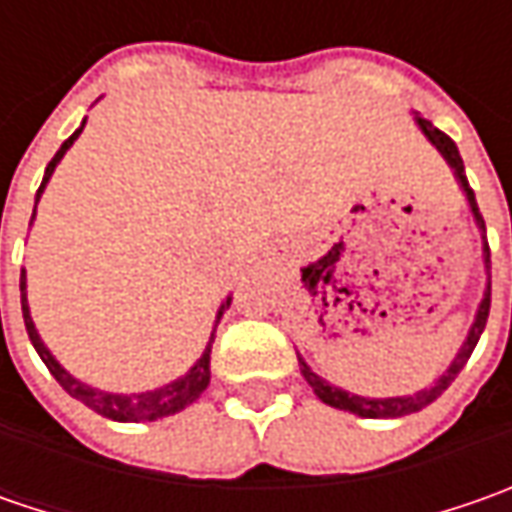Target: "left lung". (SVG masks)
I'll list each match as a JSON object with an SVG mask.
<instances>
[{
	"label": "left lung",
	"instance_id": "8db88e82",
	"mask_svg": "<svg viewBox=\"0 0 512 512\" xmlns=\"http://www.w3.org/2000/svg\"><path fill=\"white\" fill-rule=\"evenodd\" d=\"M419 122V128L424 130V136L439 148L444 159H447V165L453 168L456 173V179L462 182L464 193H467V202H470V210H473V216H476V225L484 230V219L482 213H479V205H476V196H473V190L467 185V176H464V162L462 156H459V148H456V142L442 133L439 128H433L427 119H416ZM484 265L490 267V247H487V236H484ZM487 316H490V282H487V290H484V299L482 305H479V313H476V322L470 327V333H467V342L462 344V350H459V356L453 359V364L447 367V373H444L439 382L433 384V387H424L419 393H413V396H402V399H364V396H350V393H344L339 387H333V384H327L325 379H319L310 367H307L305 359H299V367H302V376L307 379V384L316 390V396L322 399L330 407H336V410H347V413H356V416H362V419H399V416H410V413H419L422 407H427L430 402H436L439 396H442L444 390L450 387V384L456 382V376L462 373V367L470 359V353H473V347L479 344V336H482L484 325H487Z\"/></svg>",
	"mask_w": 512,
	"mask_h": 512
}]
</instances>
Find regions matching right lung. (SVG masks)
<instances>
[{
    "mask_svg": "<svg viewBox=\"0 0 512 512\" xmlns=\"http://www.w3.org/2000/svg\"><path fill=\"white\" fill-rule=\"evenodd\" d=\"M82 128H85V125H82ZM82 128L76 130L70 139H65V145L56 150V156L48 162L45 179H42V185H39V190H36V202H39V193H42L45 185H48L53 168L59 165V159L65 156V150L76 142V136L82 133ZM33 216H36V210H33ZM19 290H22V316H25V330H28L30 342H33V347H36L39 359H42L45 367L50 370V376L62 384V390H68L73 399H79L85 407L96 410V413H99V416H105V419H113V422H156V419H162V416H173V413L185 410L187 404L196 402V399L205 393L207 384H210V347H213V339H216L219 319L225 316V310L230 307V299H227L225 305L219 307V316H216V325H213V333H210L207 350L202 353V359L190 367V373H185V376H182V379H176V382L165 384V387H159V390L133 393V396H119V393H105V390H96V387H88V384H82L79 379H73L68 370L50 356V350L45 347V342L39 339V333H36V327H33V319H30L28 299H25V270H22V276H19Z\"/></svg>",
    "mask_w": 512,
    "mask_h": 512,
    "instance_id": "1",
    "label": "right lung"
}]
</instances>
